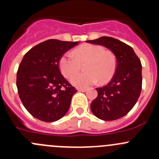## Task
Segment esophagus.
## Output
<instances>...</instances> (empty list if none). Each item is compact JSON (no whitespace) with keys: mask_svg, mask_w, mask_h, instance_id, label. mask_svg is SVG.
<instances>
[{"mask_svg":"<svg viewBox=\"0 0 159 159\" xmlns=\"http://www.w3.org/2000/svg\"><path fill=\"white\" fill-rule=\"evenodd\" d=\"M78 91H81V92H85L86 91H87V89H78Z\"/></svg>","mask_w":159,"mask_h":159,"instance_id":"34e87169","label":"esophagus"}]
</instances>
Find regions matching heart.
I'll use <instances>...</instances> for the list:
<instances>
[{
  "label": "heart",
  "mask_w": 159,
  "mask_h": 159,
  "mask_svg": "<svg viewBox=\"0 0 159 159\" xmlns=\"http://www.w3.org/2000/svg\"><path fill=\"white\" fill-rule=\"evenodd\" d=\"M73 54H64L59 60V68L65 78H70L85 64V72L76 73L70 78V82L76 87H88L98 80L100 84H105L111 79L116 70L115 54L111 51H105L102 46L83 44L74 50Z\"/></svg>",
  "instance_id": "b5f03b06"
}]
</instances>
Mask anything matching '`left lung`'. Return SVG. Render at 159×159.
Returning <instances> with one entry per match:
<instances>
[{
	"mask_svg": "<svg viewBox=\"0 0 159 159\" xmlns=\"http://www.w3.org/2000/svg\"><path fill=\"white\" fill-rule=\"evenodd\" d=\"M105 46L116 57L115 74L108 84L97 88L98 96L91 104L92 113L99 119L114 121L132 109L142 91V64L134 50L122 41L111 37L87 41Z\"/></svg>",
	"mask_w": 159,
	"mask_h": 159,
	"instance_id": "left-lung-1",
	"label": "left lung"
}]
</instances>
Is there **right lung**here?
Segmentation results:
<instances>
[{
  "mask_svg": "<svg viewBox=\"0 0 159 159\" xmlns=\"http://www.w3.org/2000/svg\"><path fill=\"white\" fill-rule=\"evenodd\" d=\"M78 42L50 39L37 44L24 56L17 72L19 97L34 118L52 122L61 119L70 108L77 90L64 78L59 60Z\"/></svg>",
  "mask_w": 159,
  "mask_h": 159,
  "instance_id": "1",
  "label": "right lung"
}]
</instances>
